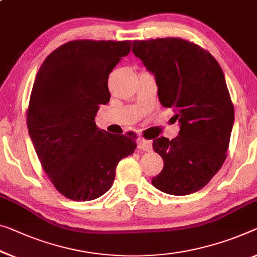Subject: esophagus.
<instances>
[{
	"mask_svg": "<svg viewBox=\"0 0 257 257\" xmlns=\"http://www.w3.org/2000/svg\"><path fill=\"white\" fill-rule=\"evenodd\" d=\"M153 142L151 140H147L145 139V138H140L139 141H138V147L141 151H145V152H151L153 149Z\"/></svg>",
	"mask_w": 257,
	"mask_h": 257,
	"instance_id": "esophagus-1",
	"label": "esophagus"
}]
</instances>
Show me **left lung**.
Returning <instances> with one entry per match:
<instances>
[{"label": "left lung", "mask_w": 257, "mask_h": 257, "mask_svg": "<svg viewBox=\"0 0 257 257\" xmlns=\"http://www.w3.org/2000/svg\"><path fill=\"white\" fill-rule=\"evenodd\" d=\"M156 80L161 104L175 110L179 137L154 140L164 161L152 184L171 195H188L203 188L222 168L230 144L234 108L226 81L214 56L180 38L133 42Z\"/></svg>", "instance_id": "1"}]
</instances>
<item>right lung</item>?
Here are the masks:
<instances>
[{"label":"right lung","instance_id":"1","mask_svg":"<svg viewBox=\"0 0 257 257\" xmlns=\"http://www.w3.org/2000/svg\"><path fill=\"white\" fill-rule=\"evenodd\" d=\"M131 41L76 40L47 56L35 77L27 128L35 153L58 192L73 201L103 195L118 162L136 151L137 134L100 130L95 116L110 100L108 78Z\"/></svg>","mask_w":257,"mask_h":257}]
</instances>
